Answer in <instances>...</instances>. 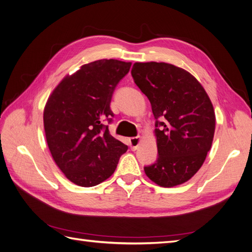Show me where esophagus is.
Instances as JSON below:
<instances>
[{"label":"esophagus","instance_id":"esophagus-1","mask_svg":"<svg viewBox=\"0 0 252 252\" xmlns=\"http://www.w3.org/2000/svg\"><path fill=\"white\" fill-rule=\"evenodd\" d=\"M140 143H141V136H134V138L129 139V145H130L132 150L138 149Z\"/></svg>","mask_w":252,"mask_h":252}]
</instances>
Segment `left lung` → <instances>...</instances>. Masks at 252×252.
I'll use <instances>...</instances> for the list:
<instances>
[{
    "label": "left lung",
    "mask_w": 252,
    "mask_h": 252,
    "mask_svg": "<svg viewBox=\"0 0 252 252\" xmlns=\"http://www.w3.org/2000/svg\"><path fill=\"white\" fill-rule=\"evenodd\" d=\"M131 74L157 119L158 156L145 173L161 187L181 185L199 171L211 148L216 129L212 103L191 73L172 64L136 62Z\"/></svg>",
    "instance_id": "1"
}]
</instances>
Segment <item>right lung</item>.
I'll return each mask as SVG.
<instances>
[{"label":"right lung","instance_id":"obj_1","mask_svg":"<svg viewBox=\"0 0 252 252\" xmlns=\"http://www.w3.org/2000/svg\"><path fill=\"white\" fill-rule=\"evenodd\" d=\"M130 66L113 59L82 65L58 84L45 105L44 129L51 157L75 185L93 187L107 180L128 149L102 122L113 117V90Z\"/></svg>","mask_w":252,"mask_h":252}]
</instances>
